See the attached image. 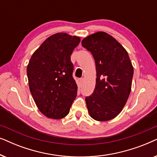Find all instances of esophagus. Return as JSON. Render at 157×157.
I'll list each match as a JSON object with an SVG mask.
<instances>
[{
  "mask_svg": "<svg viewBox=\"0 0 157 157\" xmlns=\"http://www.w3.org/2000/svg\"><path fill=\"white\" fill-rule=\"evenodd\" d=\"M79 81H80V83H81V84H82V83L84 82V78H81L80 79H79Z\"/></svg>",
  "mask_w": 157,
  "mask_h": 157,
  "instance_id": "esophagus-1",
  "label": "esophagus"
}]
</instances>
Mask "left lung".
<instances>
[{
  "label": "left lung",
  "instance_id": "obj_1",
  "mask_svg": "<svg viewBox=\"0 0 157 157\" xmlns=\"http://www.w3.org/2000/svg\"><path fill=\"white\" fill-rule=\"evenodd\" d=\"M95 60L94 93L86 98L90 117L96 121L114 119L125 106L132 90L134 68L127 51L113 36L99 31L81 41Z\"/></svg>",
  "mask_w": 157,
  "mask_h": 157
}]
</instances>
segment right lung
<instances>
[{
    "instance_id": "right-lung-1",
    "label": "right lung",
    "mask_w": 157,
    "mask_h": 157,
    "mask_svg": "<svg viewBox=\"0 0 157 157\" xmlns=\"http://www.w3.org/2000/svg\"><path fill=\"white\" fill-rule=\"evenodd\" d=\"M78 36L57 33L49 36L31 56L27 66L30 91L46 117L63 119L69 113L78 86L73 78L71 55Z\"/></svg>"
}]
</instances>
